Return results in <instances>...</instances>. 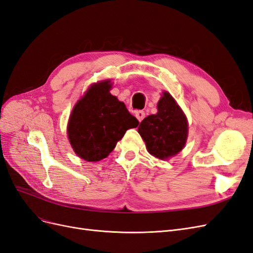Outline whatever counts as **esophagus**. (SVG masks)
<instances>
[{
	"label": "esophagus",
	"instance_id": "obj_1",
	"mask_svg": "<svg viewBox=\"0 0 253 253\" xmlns=\"http://www.w3.org/2000/svg\"><path fill=\"white\" fill-rule=\"evenodd\" d=\"M135 116H136L137 119H138L139 122H141L143 120L144 116H145V113L143 111H136L135 112Z\"/></svg>",
	"mask_w": 253,
	"mask_h": 253
}]
</instances>
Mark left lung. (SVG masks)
Segmentation results:
<instances>
[{
  "mask_svg": "<svg viewBox=\"0 0 253 253\" xmlns=\"http://www.w3.org/2000/svg\"><path fill=\"white\" fill-rule=\"evenodd\" d=\"M158 112L144 118L138 126L150 154L166 159L177 154L185 147L188 122L169 93H164L157 104Z\"/></svg>",
  "mask_w": 253,
  "mask_h": 253,
  "instance_id": "1",
  "label": "left lung"
}]
</instances>
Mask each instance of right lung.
I'll return each mask as SVG.
<instances>
[{
	"label": "right lung",
	"instance_id": "obj_1",
	"mask_svg": "<svg viewBox=\"0 0 253 253\" xmlns=\"http://www.w3.org/2000/svg\"><path fill=\"white\" fill-rule=\"evenodd\" d=\"M110 81L91 85L75 105L67 126L76 154L87 162L108 157L128 128L139 121L110 93Z\"/></svg>",
	"mask_w": 253,
	"mask_h": 253
}]
</instances>
